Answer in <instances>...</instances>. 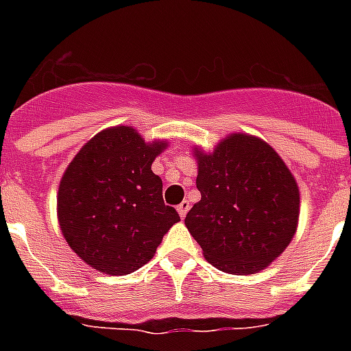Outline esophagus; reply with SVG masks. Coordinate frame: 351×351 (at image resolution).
<instances>
[{"label": "esophagus", "mask_w": 351, "mask_h": 351, "mask_svg": "<svg viewBox=\"0 0 351 351\" xmlns=\"http://www.w3.org/2000/svg\"><path fill=\"white\" fill-rule=\"evenodd\" d=\"M176 211H178V215H180L182 219H184L187 211H189V202H187V200H184L182 204H178V206H176Z\"/></svg>", "instance_id": "obj_1"}]
</instances>
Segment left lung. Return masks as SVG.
<instances>
[{
    "instance_id": "8db88e82",
    "label": "left lung",
    "mask_w": 351,
    "mask_h": 351,
    "mask_svg": "<svg viewBox=\"0 0 351 351\" xmlns=\"http://www.w3.org/2000/svg\"><path fill=\"white\" fill-rule=\"evenodd\" d=\"M200 202L186 217L206 261L231 275H253L282 255L300 213L299 186L262 138L231 132L213 151L193 147Z\"/></svg>"
}]
</instances>
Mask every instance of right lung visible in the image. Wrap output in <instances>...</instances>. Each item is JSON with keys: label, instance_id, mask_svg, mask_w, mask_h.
Wrapping results in <instances>:
<instances>
[{"label": "right lung", "instance_id": "add662e5", "mask_svg": "<svg viewBox=\"0 0 351 351\" xmlns=\"http://www.w3.org/2000/svg\"><path fill=\"white\" fill-rule=\"evenodd\" d=\"M167 140L145 142L131 125L104 129L80 149L58 187V222L71 250L106 275L147 264L180 217L162 198L151 165Z\"/></svg>", "mask_w": 351, "mask_h": 351}]
</instances>
